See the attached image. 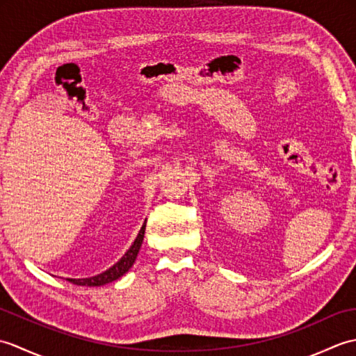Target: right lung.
<instances>
[{
	"instance_id": "add662e5",
	"label": "right lung",
	"mask_w": 356,
	"mask_h": 356,
	"mask_svg": "<svg viewBox=\"0 0 356 356\" xmlns=\"http://www.w3.org/2000/svg\"><path fill=\"white\" fill-rule=\"evenodd\" d=\"M143 234H145V223L142 225L138 237H136V240L133 241L130 249H128V251L122 255V259L113 264V266L108 268L107 270H104L102 274H97L95 277H88V278H69V280L78 286H104L107 283L115 282V280L127 274V272L130 270V268L133 266V263L136 261V257H138L139 249L142 246Z\"/></svg>"
}]
</instances>
